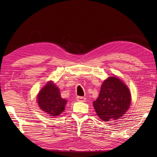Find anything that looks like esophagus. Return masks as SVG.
<instances>
[{
	"instance_id": "34e87169",
	"label": "esophagus",
	"mask_w": 157,
	"mask_h": 157,
	"mask_svg": "<svg viewBox=\"0 0 157 157\" xmlns=\"http://www.w3.org/2000/svg\"><path fill=\"white\" fill-rule=\"evenodd\" d=\"M77 99L79 101H84L85 100H86V98H85L84 97H82V96H77Z\"/></svg>"
}]
</instances>
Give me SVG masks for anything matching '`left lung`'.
I'll return each mask as SVG.
<instances>
[{
	"label": "left lung",
	"instance_id": "8db88e82",
	"mask_svg": "<svg viewBox=\"0 0 157 157\" xmlns=\"http://www.w3.org/2000/svg\"><path fill=\"white\" fill-rule=\"evenodd\" d=\"M131 103L129 88L117 77L104 80L99 97L93 102L98 116L103 121L119 119L126 113Z\"/></svg>",
	"mask_w": 157,
	"mask_h": 157
}]
</instances>
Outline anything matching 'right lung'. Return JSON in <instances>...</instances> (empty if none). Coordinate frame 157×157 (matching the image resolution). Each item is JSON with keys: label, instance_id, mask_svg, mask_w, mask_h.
<instances>
[{"label": "right lung", "instance_id": "obj_1", "mask_svg": "<svg viewBox=\"0 0 157 157\" xmlns=\"http://www.w3.org/2000/svg\"><path fill=\"white\" fill-rule=\"evenodd\" d=\"M37 102L42 111L50 116L56 117L65 110L67 100L61 97L59 90L56 85L50 81L38 94Z\"/></svg>", "mask_w": 157, "mask_h": 157}]
</instances>
